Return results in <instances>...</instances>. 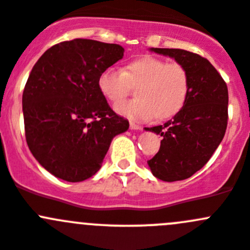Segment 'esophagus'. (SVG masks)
<instances>
[{
	"mask_svg": "<svg viewBox=\"0 0 250 250\" xmlns=\"http://www.w3.org/2000/svg\"><path fill=\"white\" fill-rule=\"evenodd\" d=\"M129 127H130V129H133V130H142V129H143V127H142V125H137V123H134V122H130Z\"/></svg>",
	"mask_w": 250,
	"mask_h": 250,
	"instance_id": "34e87169",
	"label": "esophagus"
}]
</instances>
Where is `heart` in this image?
I'll list each match as a JSON object with an SVG mask.
<instances>
[{
  "instance_id": "obj_1",
  "label": "heart",
  "mask_w": 250,
  "mask_h": 250,
  "mask_svg": "<svg viewBox=\"0 0 250 250\" xmlns=\"http://www.w3.org/2000/svg\"><path fill=\"white\" fill-rule=\"evenodd\" d=\"M136 88L137 99L116 106V111L133 120L172 118L185 106L190 93V75L180 62L144 57L129 62L123 71L108 67L99 78L102 96L116 104Z\"/></svg>"
}]
</instances>
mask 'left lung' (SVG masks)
Here are the masks:
<instances>
[{
    "label": "left lung",
    "instance_id": "8db88e82",
    "mask_svg": "<svg viewBox=\"0 0 250 250\" xmlns=\"http://www.w3.org/2000/svg\"><path fill=\"white\" fill-rule=\"evenodd\" d=\"M188 69L190 93L174 118L164 125L146 128L163 138L148 165L163 181L185 180L199 171L225 137L228 121V88L222 76L205 58L183 49L150 48Z\"/></svg>",
    "mask_w": 250,
    "mask_h": 250
}]
</instances>
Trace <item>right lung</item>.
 <instances>
[{
    "label": "right lung",
    "mask_w": 250,
    "mask_h": 250,
    "mask_svg": "<svg viewBox=\"0 0 250 250\" xmlns=\"http://www.w3.org/2000/svg\"><path fill=\"white\" fill-rule=\"evenodd\" d=\"M123 53L118 44L72 39L49 48L30 71L22 97L25 141L57 178L69 183L91 178L113 137L129 127L99 90L101 72Z\"/></svg>",
    "instance_id": "right-lung-1"
}]
</instances>
